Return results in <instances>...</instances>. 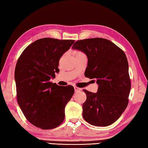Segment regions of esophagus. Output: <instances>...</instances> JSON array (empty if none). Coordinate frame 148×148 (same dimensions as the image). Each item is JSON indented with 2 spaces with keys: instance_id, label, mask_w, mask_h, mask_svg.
<instances>
[{
  "instance_id": "obj_1",
  "label": "esophagus",
  "mask_w": 148,
  "mask_h": 148,
  "mask_svg": "<svg viewBox=\"0 0 148 148\" xmlns=\"http://www.w3.org/2000/svg\"><path fill=\"white\" fill-rule=\"evenodd\" d=\"M74 90L76 92H80L81 90H82V89L77 87V86H74Z\"/></svg>"
}]
</instances>
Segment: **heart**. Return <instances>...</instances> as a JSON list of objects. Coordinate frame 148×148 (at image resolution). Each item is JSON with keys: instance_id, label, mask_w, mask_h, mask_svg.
Masks as SVG:
<instances>
[{"instance_id": "b5f03b06", "label": "heart", "mask_w": 148, "mask_h": 148, "mask_svg": "<svg viewBox=\"0 0 148 148\" xmlns=\"http://www.w3.org/2000/svg\"><path fill=\"white\" fill-rule=\"evenodd\" d=\"M80 54H82V53H81V52H76V55Z\"/></svg>"}]
</instances>
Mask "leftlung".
I'll return each instance as SVG.
<instances>
[{"mask_svg":"<svg viewBox=\"0 0 148 148\" xmlns=\"http://www.w3.org/2000/svg\"><path fill=\"white\" fill-rule=\"evenodd\" d=\"M72 49L83 52L88 58L85 76L95 79L97 92L83 91V117L96 126H107L115 122L128 104L131 89L128 62L122 49L110 40L95 38L77 40Z\"/></svg>","mask_w":148,"mask_h":148,"instance_id":"obj_1","label":"left lung"}]
</instances>
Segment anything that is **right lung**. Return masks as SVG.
Wrapping results in <instances>:
<instances>
[{
    "mask_svg": "<svg viewBox=\"0 0 148 148\" xmlns=\"http://www.w3.org/2000/svg\"><path fill=\"white\" fill-rule=\"evenodd\" d=\"M74 42L51 38L37 40L24 49L17 61V102L27 120L38 128L53 129L64 120L65 107L74 93V87H61L50 79L59 72L60 58Z\"/></svg>",
    "mask_w": 148,
    "mask_h": 148,
    "instance_id": "add662e5",
    "label": "right lung"
}]
</instances>
